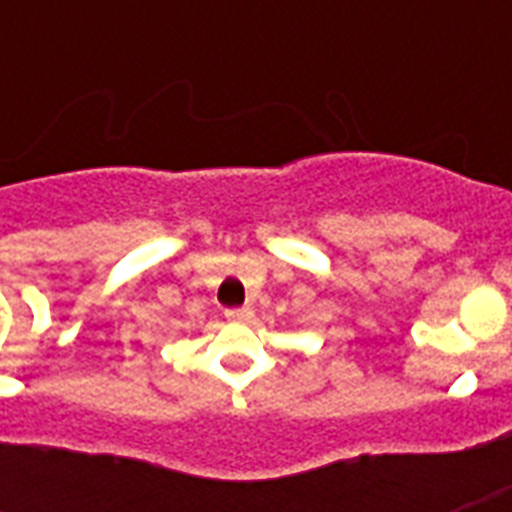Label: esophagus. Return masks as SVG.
I'll use <instances>...</instances> for the list:
<instances>
[{
	"label": "esophagus",
	"instance_id": "esophagus-1",
	"mask_svg": "<svg viewBox=\"0 0 512 512\" xmlns=\"http://www.w3.org/2000/svg\"><path fill=\"white\" fill-rule=\"evenodd\" d=\"M252 308H249V305H244V308H228V311H225V316H228V319L231 321H249L252 319Z\"/></svg>",
	"mask_w": 512,
	"mask_h": 512
}]
</instances>
